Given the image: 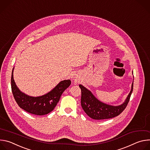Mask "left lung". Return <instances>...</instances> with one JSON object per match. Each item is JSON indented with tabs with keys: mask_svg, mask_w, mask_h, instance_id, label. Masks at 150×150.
Returning a JSON list of instances; mask_svg holds the SVG:
<instances>
[{
	"mask_svg": "<svg viewBox=\"0 0 150 150\" xmlns=\"http://www.w3.org/2000/svg\"><path fill=\"white\" fill-rule=\"evenodd\" d=\"M133 84L132 82L131 90L125 102L117 106L106 104L100 101L90 90L79 85V87L81 90L82 108L86 114L93 119L102 120L115 117L119 115L126 108L133 91Z\"/></svg>",
	"mask_w": 150,
	"mask_h": 150,
	"instance_id": "left-lung-1",
	"label": "left lung"
}]
</instances>
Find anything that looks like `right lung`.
Instances as JSON below:
<instances>
[{
	"mask_svg": "<svg viewBox=\"0 0 150 150\" xmlns=\"http://www.w3.org/2000/svg\"><path fill=\"white\" fill-rule=\"evenodd\" d=\"M11 76V88L13 97L18 105L27 112L35 115H45L51 112L57 105L60 96L71 83V81L63 80L60 82L49 93L39 97H31L21 92Z\"/></svg>",
	"mask_w": 150,
	"mask_h": 150,
	"instance_id": "obj_1",
	"label": "right lung"
}]
</instances>
